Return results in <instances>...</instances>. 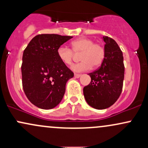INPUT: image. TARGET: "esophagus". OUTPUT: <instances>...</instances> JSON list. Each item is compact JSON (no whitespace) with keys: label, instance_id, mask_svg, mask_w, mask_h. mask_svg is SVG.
<instances>
[{"label":"esophagus","instance_id":"esophagus-1","mask_svg":"<svg viewBox=\"0 0 148 148\" xmlns=\"http://www.w3.org/2000/svg\"><path fill=\"white\" fill-rule=\"evenodd\" d=\"M81 76V74H74V77L77 78V79L78 78H79Z\"/></svg>","mask_w":148,"mask_h":148}]
</instances>
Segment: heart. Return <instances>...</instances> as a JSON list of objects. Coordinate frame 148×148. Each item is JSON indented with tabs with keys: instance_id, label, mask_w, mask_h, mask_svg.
<instances>
[{
	"instance_id": "b5f03b06",
	"label": "heart",
	"mask_w": 148,
	"mask_h": 148,
	"mask_svg": "<svg viewBox=\"0 0 148 148\" xmlns=\"http://www.w3.org/2000/svg\"><path fill=\"white\" fill-rule=\"evenodd\" d=\"M71 49L65 46H60L57 49V56L66 65L72 64L74 56L79 55L81 62L72 66L71 69L76 72L88 71L101 64L106 56L104 47L99 44L95 43L92 40L81 37L70 43Z\"/></svg>"
}]
</instances>
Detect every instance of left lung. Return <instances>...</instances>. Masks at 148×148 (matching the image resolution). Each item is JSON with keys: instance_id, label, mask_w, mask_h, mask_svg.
Here are the masks:
<instances>
[{"instance_id": "obj_1", "label": "left lung", "mask_w": 148, "mask_h": 148, "mask_svg": "<svg viewBox=\"0 0 148 148\" xmlns=\"http://www.w3.org/2000/svg\"><path fill=\"white\" fill-rule=\"evenodd\" d=\"M106 56L98 69L90 73L91 81L84 88L86 101L96 109L108 108L122 92L125 66L121 49L114 40L103 37Z\"/></svg>"}]
</instances>
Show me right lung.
I'll use <instances>...</instances> for the list:
<instances>
[{
	"instance_id": "1",
	"label": "right lung",
	"mask_w": 148,
	"mask_h": 148,
	"mask_svg": "<svg viewBox=\"0 0 148 148\" xmlns=\"http://www.w3.org/2000/svg\"><path fill=\"white\" fill-rule=\"evenodd\" d=\"M72 36L56 34L36 35L23 53L22 86L33 104L51 109L59 104L65 92L67 81L74 73L57 56V49Z\"/></svg>"
}]
</instances>
